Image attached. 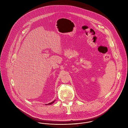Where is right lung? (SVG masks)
Segmentation results:
<instances>
[{
    "label": "right lung",
    "instance_id": "add662e5",
    "mask_svg": "<svg viewBox=\"0 0 128 128\" xmlns=\"http://www.w3.org/2000/svg\"><path fill=\"white\" fill-rule=\"evenodd\" d=\"M56 101V100H54V101H53L52 102H50V103H48V104H46V105H51V104H52V103H54V101Z\"/></svg>",
    "mask_w": 128,
    "mask_h": 128
}]
</instances>
